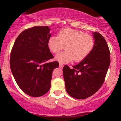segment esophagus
<instances>
[{"label": "esophagus", "instance_id": "esophagus-1", "mask_svg": "<svg viewBox=\"0 0 121 121\" xmlns=\"http://www.w3.org/2000/svg\"><path fill=\"white\" fill-rule=\"evenodd\" d=\"M63 66H64V65L62 64H61V63L59 64V67L60 68H62Z\"/></svg>", "mask_w": 121, "mask_h": 121}]
</instances>
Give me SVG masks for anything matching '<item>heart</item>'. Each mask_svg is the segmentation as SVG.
<instances>
[{
    "mask_svg": "<svg viewBox=\"0 0 121 121\" xmlns=\"http://www.w3.org/2000/svg\"><path fill=\"white\" fill-rule=\"evenodd\" d=\"M94 40L89 34L81 30L66 28L60 30L57 37L52 36L48 41V46L53 53H58L64 48V51L55 57L61 63H67L74 60L79 62L88 56L93 49Z\"/></svg>",
    "mask_w": 121,
    "mask_h": 121,
    "instance_id": "1",
    "label": "heart"
}]
</instances>
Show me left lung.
Returning <instances> with one entry per match:
<instances>
[{
	"label": "left lung",
	"mask_w": 121,
	"mask_h": 121,
	"mask_svg": "<svg viewBox=\"0 0 121 121\" xmlns=\"http://www.w3.org/2000/svg\"><path fill=\"white\" fill-rule=\"evenodd\" d=\"M93 49L77 65L70 69L63 68V76L66 91L76 99H86L100 89L110 64V53L106 40L100 34H93Z\"/></svg>",
	"instance_id": "1"
}]
</instances>
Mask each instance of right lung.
<instances>
[{"label": "right lung", "mask_w": 121, "mask_h": 121, "mask_svg": "<svg viewBox=\"0 0 121 121\" xmlns=\"http://www.w3.org/2000/svg\"><path fill=\"white\" fill-rule=\"evenodd\" d=\"M48 26H35L23 30L15 40L11 52L10 67L16 83L30 96L40 97L51 87L52 72L59 67L48 46L51 34Z\"/></svg>", "instance_id": "1"}]
</instances>
